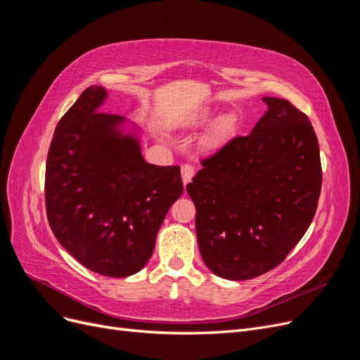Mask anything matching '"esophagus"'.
I'll use <instances>...</instances> for the list:
<instances>
[{
	"mask_svg": "<svg viewBox=\"0 0 360 360\" xmlns=\"http://www.w3.org/2000/svg\"><path fill=\"white\" fill-rule=\"evenodd\" d=\"M193 174H195L193 167L189 165V163H184V165L181 167V180H183V184L191 183Z\"/></svg>",
	"mask_w": 360,
	"mask_h": 360,
	"instance_id": "obj_1",
	"label": "esophagus"
}]
</instances>
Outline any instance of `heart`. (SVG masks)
<instances>
[{"label":"heart","mask_w":360,"mask_h":360,"mask_svg":"<svg viewBox=\"0 0 360 360\" xmlns=\"http://www.w3.org/2000/svg\"><path fill=\"white\" fill-rule=\"evenodd\" d=\"M210 115H212V111L205 108V110H201L198 112L184 117L181 120V126L198 127V126L204 124L205 122H209ZM236 129H237V115L236 114L226 112V114L221 115L213 123L209 132H207L205 136L202 138V141H201L202 150L213 151V150L221 148L222 146H225L228 143V139L234 135Z\"/></svg>","instance_id":"b5f03b06"}]
</instances>
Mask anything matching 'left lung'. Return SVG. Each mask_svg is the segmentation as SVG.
I'll use <instances>...</instances> for the list:
<instances>
[{
    "mask_svg": "<svg viewBox=\"0 0 360 360\" xmlns=\"http://www.w3.org/2000/svg\"><path fill=\"white\" fill-rule=\"evenodd\" d=\"M248 136L201 162L186 186L205 266L230 281L252 279L285 259L309 228L321 191L319 139L309 118L285 99Z\"/></svg>",
    "mask_w": 360,
    "mask_h": 360,
    "instance_id": "obj_1",
    "label": "left lung"
}]
</instances>
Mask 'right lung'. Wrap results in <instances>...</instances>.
<instances>
[{"label": "right lung", "instance_id": "right-lung-1", "mask_svg": "<svg viewBox=\"0 0 360 360\" xmlns=\"http://www.w3.org/2000/svg\"><path fill=\"white\" fill-rule=\"evenodd\" d=\"M106 97L103 86H89L58 122L46 159V214L82 266L126 278L147 264L183 183L180 167L144 160L124 117L99 111Z\"/></svg>", "mask_w": 360, "mask_h": 360}]
</instances>
